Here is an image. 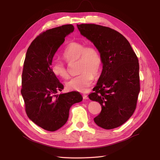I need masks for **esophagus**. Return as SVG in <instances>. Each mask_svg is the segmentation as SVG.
Segmentation results:
<instances>
[{
    "mask_svg": "<svg viewBox=\"0 0 160 160\" xmlns=\"http://www.w3.org/2000/svg\"><path fill=\"white\" fill-rule=\"evenodd\" d=\"M83 98L84 99H89L88 95H86V94H83Z\"/></svg>",
    "mask_w": 160,
    "mask_h": 160,
    "instance_id": "obj_1",
    "label": "esophagus"
}]
</instances>
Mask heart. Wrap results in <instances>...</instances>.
<instances>
[{
	"mask_svg": "<svg viewBox=\"0 0 160 160\" xmlns=\"http://www.w3.org/2000/svg\"><path fill=\"white\" fill-rule=\"evenodd\" d=\"M63 59L68 64L77 61V69L79 75L66 83L69 91L84 93L93 83L94 76H98L102 67V58L99 50L92 45H85L81 42H71L66 46L62 53ZM51 69L55 76L66 79L69 72L64 63L59 60L53 61Z\"/></svg>",
	"mask_w": 160,
	"mask_h": 160,
	"instance_id": "heart-1",
	"label": "heart"
}]
</instances>
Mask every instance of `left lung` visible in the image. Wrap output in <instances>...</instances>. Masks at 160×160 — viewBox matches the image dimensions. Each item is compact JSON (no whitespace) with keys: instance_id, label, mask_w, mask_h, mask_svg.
I'll return each mask as SVG.
<instances>
[{"instance_id":"obj_1","label":"left lung","mask_w":160,"mask_h":160,"mask_svg":"<svg viewBox=\"0 0 160 160\" xmlns=\"http://www.w3.org/2000/svg\"><path fill=\"white\" fill-rule=\"evenodd\" d=\"M77 26L102 58V72L94 92L89 95L91 100L101 106L94 122L105 129L119 127L136 109L140 91L138 57L126 38L117 31L95 24Z\"/></svg>"}]
</instances>
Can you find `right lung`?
<instances>
[{"label": "right lung", "mask_w": 160, "mask_h": 160, "mask_svg": "<svg viewBox=\"0 0 160 160\" xmlns=\"http://www.w3.org/2000/svg\"><path fill=\"white\" fill-rule=\"evenodd\" d=\"M73 30V25H65L41 32L28 47L24 61L21 94L26 113L49 132L63 126L71 105L83 99L78 91L56 95L64 87L51 69L55 53Z\"/></svg>", "instance_id": "right-lung-1"}]
</instances>
